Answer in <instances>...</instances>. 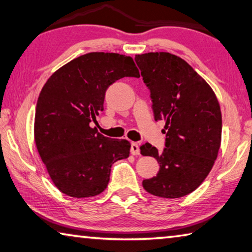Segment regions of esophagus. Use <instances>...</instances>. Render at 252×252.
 <instances>
[{
  "instance_id": "1",
  "label": "esophagus",
  "mask_w": 252,
  "mask_h": 252,
  "mask_svg": "<svg viewBox=\"0 0 252 252\" xmlns=\"http://www.w3.org/2000/svg\"><path fill=\"white\" fill-rule=\"evenodd\" d=\"M131 153L133 156L140 155V149H139V146H138V143H136V142L131 143Z\"/></svg>"
}]
</instances>
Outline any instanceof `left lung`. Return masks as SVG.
I'll return each instance as SVG.
<instances>
[{"label":"left lung","mask_w":252,"mask_h":252,"mask_svg":"<svg viewBox=\"0 0 252 252\" xmlns=\"http://www.w3.org/2000/svg\"><path fill=\"white\" fill-rule=\"evenodd\" d=\"M150 90L155 120L165 123V148L140 147L160 164L142 186L161 198H181L194 191L211 171L221 143L222 118L215 92L181 58L168 52L135 55Z\"/></svg>","instance_id":"1"}]
</instances>
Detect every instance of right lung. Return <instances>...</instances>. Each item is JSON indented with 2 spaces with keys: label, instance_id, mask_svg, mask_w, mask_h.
Listing matches in <instances>:
<instances>
[{
  "label": "right lung",
  "instance_id": "add662e5",
  "mask_svg": "<svg viewBox=\"0 0 252 252\" xmlns=\"http://www.w3.org/2000/svg\"><path fill=\"white\" fill-rule=\"evenodd\" d=\"M125 76H140L132 58L92 52L60 67L42 89L34 139L50 178L66 195L100 194L112 164L130 155L129 141L106 138L91 127L103 111L106 89Z\"/></svg>",
  "mask_w": 252,
  "mask_h": 252
}]
</instances>
